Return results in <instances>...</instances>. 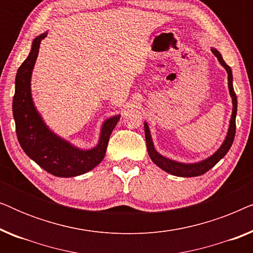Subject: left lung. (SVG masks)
I'll return each mask as SVG.
<instances>
[{
    "label": "left lung",
    "instance_id": "obj_1",
    "mask_svg": "<svg viewBox=\"0 0 253 253\" xmlns=\"http://www.w3.org/2000/svg\"><path fill=\"white\" fill-rule=\"evenodd\" d=\"M212 53L215 55L217 61L220 62V64L226 69L228 74V88H229V93L231 96V101H233V113H231L229 127H228L227 136L224 138L222 145H221L219 150L215 153L211 155L205 160L195 162V164H183V162H178L171 159H168L161 155L159 152L155 150L153 140H152L151 131L148 127L147 123H144V129H145V138H146V146L147 152L150 155L151 160L158 166L159 168H161L162 170H165L168 174H171L174 176H179V177H195V176H200L205 174L206 171H209L211 168H213L224 155L228 153V151L230 150L231 145H233L235 132H236V114H237V96L235 94L234 87H233V72L229 65L223 61L222 56L219 53V50H216L215 48H212Z\"/></svg>",
    "mask_w": 253,
    "mask_h": 253
}]
</instances>
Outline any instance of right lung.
I'll return each mask as SVG.
<instances>
[{
  "mask_svg": "<svg viewBox=\"0 0 253 253\" xmlns=\"http://www.w3.org/2000/svg\"><path fill=\"white\" fill-rule=\"evenodd\" d=\"M46 37L44 32L33 40L29 56L17 71L12 101L16 133L24 152L41 168L58 177H75L92 170L103 160L109 137L121 115L109 117L103 122L98 144L91 150L74 146L47 126L34 106L31 92L32 71L41 40Z\"/></svg>",
  "mask_w": 253,
  "mask_h": 253,
  "instance_id": "right-lung-1",
  "label": "right lung"
}]
</instances>
